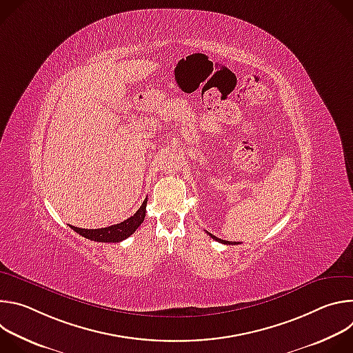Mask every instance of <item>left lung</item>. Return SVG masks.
Returning <instances> with one entry per match:
<instances>
[{"mask_svg": "<svg viewBox=\"0 0 353 353\" xmlns=\"http://www.w3.org/2000/svg\"><path fill=\"white\" fill-rule=\"evenodd\" d=\"M211 237H212V239H215V240H218L219 243H223V244H237L236 241H234V243H230V241H228V240H222V239H218V237H215L214 234H211Z\"/></svg>", "mask_w": 353, "mask_h": 353, "instance_id": "8db88e82", "label": "left lung"}]
</instances>
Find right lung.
<instances>
[{
  "mask_svg": "<svg viewBox=\"0 0 353 353\" xmlns=\"http://www.w3.org/2000/svg\"><path fill=\"white\" fill-rule=\"evenodd\" d=\"M146 203H148V198L143 199L142 205L132 216H130L124 222L112 225L109 228H100V229H81L75 226H70V228L89 240H94L99 243H119L130 237L138 229V226L143 222L145 212H146Z\"/></svg>",
  "mask_w": 353,
  "mask_h": 353,
  "instance_id": "right-lung-1",
  "label": "right lung"
}]
</instances>
